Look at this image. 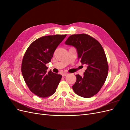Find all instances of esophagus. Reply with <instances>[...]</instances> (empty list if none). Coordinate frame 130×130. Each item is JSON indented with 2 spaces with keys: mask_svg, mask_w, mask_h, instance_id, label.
<instances>
[{
  "mask_svg": "<svg viewBox=\"0 0 130 130\" xmlns=\"http://www.w3.org/2000/svg\"><path fill=\"white\" fill-rule=\"evenodd\" d=\"M68 75V73H64L62 74V76H66L67 75Z\"/></svg>",
  "mask_w": 130,
  "mask_h": 130,
  "instance_id": "esophagus-1",
  "label": "esophagus"
}]
</instances>
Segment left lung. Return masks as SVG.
<instances>
[{
    "mask_svg": "<svg viewBox=\"0 0 130 130\" xmlns=\"http://www.w3.org/2000/svg\"><path fill=\"white\" fill-rule=\"evenodd\" d=\"M65 43L75 47L82 64L87 66L83 76L76 75V81L72 86L74 92L86 98L94 96L103 87L108 72L103 46L96 39L85 34L71 35Z\"/></svg>",
    "mask_w": 130,
    "mask_h": 130,
    "instance_id": "left-lung-1",
    "label": "left lung"
}]
</instances>
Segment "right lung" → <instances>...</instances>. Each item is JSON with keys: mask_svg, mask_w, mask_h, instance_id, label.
I'll use <instances>...</instances> for the list:
<instances>
[{"mask_svg": "<svg viewBox=\"0 0 130 130\" xmlns=\"http://www.w3.org/2000/svg\"><path fill=\"white\" fill-rule=\"evenodd\" d=\"M67 35H51L37 39L29 45L22 63V73L31 92L46 98L56 92L62 75L47 69L46 64L51 61L57 46Z\"/></svg>", "mask_w": 130, "mask_h": 130, "instance_id": "right-lung-1", "label": "right lung"}]
</instances>
